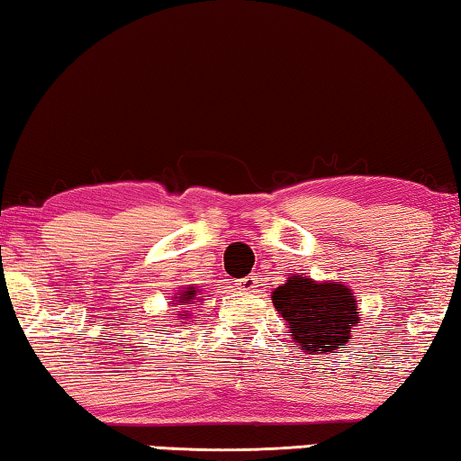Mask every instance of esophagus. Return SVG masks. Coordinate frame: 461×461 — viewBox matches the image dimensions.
<instances>
[{
	"instance_id": "esophagus-1",
	"label": "esophagus",
	"mask_w": 461,
	"mask_h": 461,
	"mask_svg": "<svg viewBox=\"0 0 461 461\" xmlns=\"http://www.w3.org/2000/svg\"><path fill=\"white\" fill-rule=\"evenodd\" d=\"M258 280H261V277H258L257 274H250V276H244V277H240V280H236V286H238V290H242V293H257Z\"/></svg>"
}]
</instances>
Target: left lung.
<instances>
[{"label":"left lung","mask_w":461,"mask_h":461,"mask_svg":"<svg viewBox=\"0 0 461 461\" xmlns=\"http://www.w3.org/2000/svg\"><path fill=\"white\" fill-rule=\"evenodd\" d=\"M271 301L304 353L342 348L355 323H359L357 301L340 284H315L309 277L293 276L274 290Z\"/></svg>","instance_id":"obj_1"}]
</instances>
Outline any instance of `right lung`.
Wrapping results in <instances>:
<instances>
[{"label": "right lung", "mask_w": 461, "mask_h": 461, "mask_svg": "<svg viewBox=\"0 0 461 461\" xmlns=\"http://www.w3.org/2000/svg\"><path fill=\"white\" fill-rule=\"evenodd\" d=\"M192 298H196V290L194 288H190V290H185V293H181V296H179V304H184V303H190ZM177 303H173V304H177Z\"/></svg>", "instance_id": "add662e5"}]
</instances>
